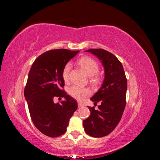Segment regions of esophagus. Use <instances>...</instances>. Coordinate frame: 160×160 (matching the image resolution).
Returning a JSON list of instances; mask_svg holds the SVG:
<instances>
[{"instance_id": "1", "label": "esophagus", "mask_w": 160, "mask_h": 160, "mask_svg": "<svg viewBox=\"0 0 160 160\" xmlns=\"http://www.w3.org/2000/svg\"><path fill=\"white\" fill-rule=\"evenodd\" d=\"M83 106V105L81 103H80V102H78V108H82Z\"/></svg>"}]
</instances>
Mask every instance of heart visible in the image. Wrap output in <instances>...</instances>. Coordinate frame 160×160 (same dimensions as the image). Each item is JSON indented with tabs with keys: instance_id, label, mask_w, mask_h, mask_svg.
<instances>
[{
	"instance_id": "1",
	"label": "heart",
	"mask_w": 160,
	"mask_h": 160,
	"mask_svg": "<svg viewBox=\"0 0 160 160\" xmlns=\"http://www.w3.org/2000/svg\"><path fill=\"white\" fill-rule=\"evenodd\" d=\"M79 64L86 73L91 77V81L92 83H96L99 81L100 77L99 75H97L99 70V67L96 61L91 57H84L80 59ZM71 67V62H69L62 69V77L66 83H68L70 80V72ZM69 93L72 98L82 101L91 94V91L88 88L73 85L69 89Z\"/></svg>"
}]
</instances>
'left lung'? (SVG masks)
<instances>
[{"label": "left lung", "mask_w": 160, "mask_h": 160, "mask_svg": "<svg viewBox=\"0 0 160 160\" xmlns=\"http://www.w3.org/2000/svg\"><path fill=\"white\" fill-rule=\"evenodd\" d=\"M90 52L98 57L105 69L103 83L91 100L98 109L88 107L91 115L83 122L87 134L94 138L109 135L114 130L122 119L126 105L127 79L123 65L117 57L102 49H91Z\"/></svg>", "instance_id": "1"}]
</instances>
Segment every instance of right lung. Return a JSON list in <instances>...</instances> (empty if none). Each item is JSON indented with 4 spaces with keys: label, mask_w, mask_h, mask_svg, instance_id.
Masks as SVG:
<instances>
[{
    "label": "right lung",
    "mask_w": 160,
    "mask_h": 160,
    "mask_svg": "<svg viewBox=\"0 0 160 160\" xmlns=\"http://www.w3.org/2000/svg\"><path fill=\"white\" fill-rule=\"evenodd\" d=\"M79 52L65 49L48 51L37 58L28 72L24 95L34 125L47 136L57 138L64 134L78 107L77 101L62 89V71ZM55 96L66 99L55 104Z\"/></svg>",
    "instance_id": "obj_1"
}]
</instances>
